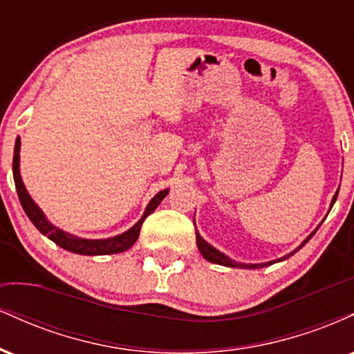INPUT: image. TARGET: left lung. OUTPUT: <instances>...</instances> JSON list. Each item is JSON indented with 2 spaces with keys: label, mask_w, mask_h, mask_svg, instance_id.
<instances>
[{
  "label": "left lung",
  "mask_w": 354,
  "mask_h": 354,
  "mask_svg": "<svg viewBox=\"0 0 354 354\" xmlns=\"http://www.w3.org/2000/svg\"><path fill=\"white\" fill-rule=\"evenodd\" d=\"M336 198H338V193L335 194V196H333V201H331V206L335 205V201H336ZM316 231H313V233L310 234V236H308L306 239H304V241L301 243V246L299 248H303L304 245H306L308 241H310L311 239V236L313 234H315ZM196 245H198V250H200V253L203 254V258L205 259H208L209 263H216V265H223V266H230V268H263V266H268V265H273V263H276V261H270V263H261V265H245V263H236V261H233V259H230L228 256L226 254H223L221 251H218L216 248H213L209 245V243H206L205 239H203L200 234H198V231H196ZM299 248H296L295 251H291L290 254H286V256H283L281 259H278V261H283V259H286V258H290V256H293L296 251L299 250Z\"/></svg>",
  "instance_id": "left-lung-1"
}]
</instances>
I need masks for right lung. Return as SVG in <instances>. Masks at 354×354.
I'll return each mask as SVG.
<instances>
[{"instance_id":"obj_1","label":"right lung","mask_w":354,"mask_h":354,"mask_svg":"<svg viewBox=\"0 0 354 354\" xmlns=\"http://www.w3.org/2000/svg\"><path fill=\"white\" fill-rule=\"evenodd\" d=\"M19 146H21V141H19V138H16L15 156H13V178H15L16 191H18L19 203H21L24 213L28 214V218L31 219V223L38 228L39 233L50 238L51 241H55L56 245L63 248V250L71 251V253L98 256V254H116V253H121V251L129 250V248L136 243L138 236H140V230L145 219L148 218V214H151L153 211L158 208V205H160V203L165 200L166 194H168V189L160 191V193L149 201V205L146 206L145 214L141 216L140 221H138L131 230L124 231L123 234H118V236L106 238V239H84V238L73 236V234L66 233V231L56 228L55 225H51V223L46 219V216L43 214V211L38 208V205H36V203L31 200L30 194H28V191L23 185L21 174H19Z\"/></svg>"}]
</instances>
